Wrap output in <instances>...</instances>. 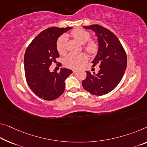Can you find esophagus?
I'll list each match as a JSON object with an SVG mask.
<instances>
[{
    "instance_id": "34e87169",
    "label": "esophagus",
    "mask_w": 147,
    "mask_h": 147,
    "mask_svg": "<svg viewBox=\"0 0 147 147\" xmlns=\"http://www.w3.org/2000/svg\"><path fill=\"white\" fill-rule=\"evenodd\" d=\"M76 71H77V69H74V70H73L74 73H75V72H76Z\"/></svg>"
}]
</instances>
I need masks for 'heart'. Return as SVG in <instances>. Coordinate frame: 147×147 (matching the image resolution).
Masks as SVG:
<instances>
[{
    "label": "heart",
    "instance_id": "b5f03b06",
    "mask_svg": "<svg viewBox=\"0 0 147 147\" xmlns=\"http://www.w3.org/2000/svg\"><path fill=\"white\" fill-rule=\"evenodd\" d=\"M71 37L78 40L81 44H85L83 49L89 55H94L98 51V45L94 40H90L91 35L88 31L82 29H76L70 33ZM67 37L66 35H61L56 40V49L61 55H64L67 51ZM87 60L85 54L70 53L64 59V64L69 68H78L81 65Z\"/></svg>",
    "mask_w": 147,
    "mask_h": 147
}]
</instances>
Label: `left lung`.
Segmentation results:
<instances>
[{"instance_id":"8db88e82","label":"left lung","mask_w":147,"mask_h":147,"mask_svg":"<svg viewBox=\"0 0 147 147\" xmlns=\"http://www.w3.org/2000/svg\"><path fill=\"white\" fill-rule=\"evenodd\" d=\"M92 29L98 37V53L92 61V67L98 64V74L92 75L86 71L82 81L85 90L94 95H103L112 91L122 79L127 67V56L118 37L109 29L100 25L84 26Z\"/></svg>"}]
</instances>
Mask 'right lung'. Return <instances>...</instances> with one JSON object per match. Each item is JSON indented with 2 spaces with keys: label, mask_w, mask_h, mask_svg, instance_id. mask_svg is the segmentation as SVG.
I'll return each mask as SVG.
<instances>
[{
  "label": "right lung",
  "mask_w": 147,
  "mask_h": 147,
  "mask_svg": "<svg viewBox=\"0 0 147 147\" xmlns=\"http://www.w3.org/2000/svg\"><path fill=\"white\" fill-rule=\"evenodd\" d=\"M71 28H47L31 42L25 53L24 69L27 83L31 91L44 100H53L59 97L64 91V80L72 73L71 69L67 68H62L60 72L49 71V66L59 57L56 40Z\"/></svg>",
  "instance_id": "right-lung-1"
}]
</instances>
